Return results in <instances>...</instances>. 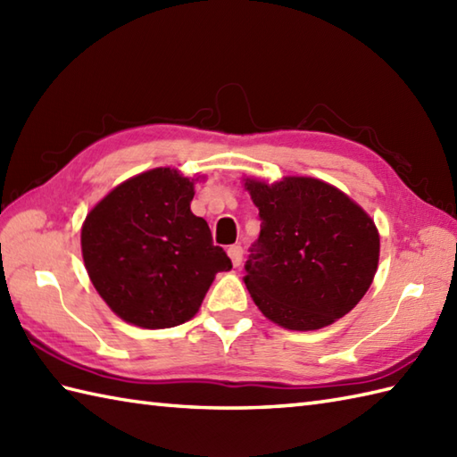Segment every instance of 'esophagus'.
Segmentation results:
<instances>
[{
    "instance_id": "esophagus-1",
    "label": "esophagus",
    "mask_w": 457,
    "mask_h": 457,
    "mask_svg": "<svg viewBox=\"0 0 457 457\" xmlns=\"http://www.w3.org/2000/svg\"><path fill=\"white\" fill-rule=\"evenodd\" d=\"M228 255L231 259V263H234V267H239L241 259H244V247H241V245H231L228 249Z\"/></svg>"
}]
</instances>
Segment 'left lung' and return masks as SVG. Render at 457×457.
<instances>
[{
    "mask_svg": "<svg viewBox=\"0 0 457 457\" xmlns=\"http://www.w3.org/2000/svg\"><path fill=\"white\" fill-rule=\"evenodd\" d=\"M261 234L245 263V287L270 322L320 329L345 316L378 265V231L367 212L332 184L285 177L245 179Z\"/></svg>",
    "mask_w": 457,
    "mask_h": 457,
    "instance_id": "obj_1",
    "label": "left lung"
}]
</instances>
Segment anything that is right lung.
I'll return each instance as SVG.
<instances>
[{"instance_id":"add662e5","label":"right lung","mask_w":457,"mask_h":457,"mask_svg":"<svg viewBox=\"0 0 457 457\" xmlns=\"http://www.w3.org/2000/svg\"><path fill=\"white\" fill-rule=\"evenodd\" d=\"M194 180L153 169L121 182L82 226V257L98 295L133 326L174 328L198 312L231 261L194 216Z\"/></svg>"}]
</instances>
